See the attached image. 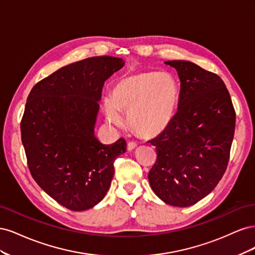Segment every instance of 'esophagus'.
<instances>
[{"label": "esophagus", "instance_id": "34e87169", "mask_svg": "<svg viewBox=\"0 0 255 255\" xmlns=\"http://www.w3.org/2000/svg\"><path fill=\"white\" fill-rule=\"evenodd\" d=\"M137 146V143L136 142H133V141H129L128 142V151H133L135 148Z\"/></svg>", "mask_w": 255, "mask_h": 255}]
</instances>
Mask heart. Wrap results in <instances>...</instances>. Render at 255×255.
Returning <instances> with one entry per match:
<instances>
[{
	"label": "heart",
	"instance_id": "b5f03b06",
	"mask_svg": "<svg viewBox=\"0 0 255 255\" xmlns=\"http://www.w3.org/2000/svg\"><path fill=\"white\" fill-rule=\"evenodd\" d=\"M180 100L179 84L171 74L142 71L114 85L111 98L104 99L106 121L120 127L121 113L138 135L155 137L170 125Z\"/></svg>",
	"mask_w": 255,
	"mask_h": 255
}]
</instances>
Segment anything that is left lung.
Listing matches in <instances>:
<instances>
[{
	"label": "left lung",
	"mask_w": 255,
	"mask_h": 255,
	"mask_svg": "<svg viewBox=\"0 0 255 255\" xmlns=\"http://www.w3.org/2000/svg\"><path fill=\"white\" fill-rule=\"evenodd\" d=\"M181 82L177 112L149 142L157 159L148 174L151 188L169 205L187 207L206 197L227 170L235 111L217 74L187 60H168Z\"/></svg>",
	"instance_id": "left-lung-1"
}]
</instances>
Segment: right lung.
<instances>
[{"label":"right lung","mask_w":255,"mask_h":255,"mask_svg":"<svg viewBox=\"0 0 255 255\" xmlns=\"http://www.w3.org/2000/svg\"><path fill=\"white\" fill-rule=\"evenodd\" d=\"M125 66L96 56L65 66L30 90L21 139L36 183L68 210L86 211L110 189L114 161L127 150L120 138L103 144L95 136L105 81Z\"/></svg>","instance_id":"add662e5"}]
</instances>
